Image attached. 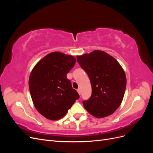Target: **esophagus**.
<instances>
[{
	"label": "esophagus",
	"instance_id": "esophagus-1",
	"mask_svg": "<svg viewBox=\"0 0 153 153\" xmlns=\"http://www.w3.org/2000/svg\"><path fill=\"white\" fill-rule=\"evenodd\" d=\"M77 92H78V93L79 94V95H80V94H81V90H80V89H77Z\"/></svg>",
	"mask_w": 153,
	"mask_h": 153
}]
</instances>
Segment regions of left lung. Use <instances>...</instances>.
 <instances>
[{
	"label": "left lung",
	"instance_id": "obj_1",
	"mask_svg": "<svg viewBox=\"0 0 153 153\" xmlns=\"http://www.w3.org/2000/svg\"><path fill=\"white\" fill-rule=\"evenodd\" d=\"M76 59L92 86L91 98L83 101L84 108L97 118L112 114L121 105L126 89L123 68L116 59L101 50L77 55Z\"/></svg>",
	"mask_w": 153,
	"mask_h": 153
}]
</instances>
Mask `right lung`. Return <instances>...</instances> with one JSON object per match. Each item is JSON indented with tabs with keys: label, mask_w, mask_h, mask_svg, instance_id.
<instances>
[{
	"label": "right lung",
	"mask_w": 153,
	"mask_h": 153,
	"mask_svg": "<svg viewBox=\"0 0 153 153\" xmlns=\"http://www.w3.org/2000/svg\"><path fill=\"white\" fill-rule=\"evenodd\" d=\"M76 61L72 55L54 52L32 69L29 80L30 96L35 108L45 118L55 121L63 117L79 98L66 77Z\"/></svg>",
	"instance_id": "1"
}]
</instances>
